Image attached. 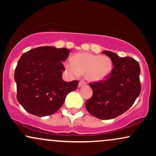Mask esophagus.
Segmentation results:
<instances>
[{
	"label": "esophagus",
	"instance_id": "34e87169",
	"mask_svg": "<svg viewBox=\"0 0 156 156\" xmlns=\"http://www.w3.org/2000/svg\"><path fill=\"white\" fill-rule=\"evenodd\" d=\"M85 84H86V83L83 81V80H80V81L79 82V83H78V87H81L82 86L85 85Z\"/></svg>",
	"mask_w": 156,
	"mask_h": 156
}]
</instances>
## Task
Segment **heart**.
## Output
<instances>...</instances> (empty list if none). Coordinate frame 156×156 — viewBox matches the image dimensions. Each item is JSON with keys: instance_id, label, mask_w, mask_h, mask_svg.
<instances>
[{"instance_id": "1", "label": "heart", "mask_w": 156, "mask_h": 156, "mask_svg": "<svg viewBox=\"0 0 156 156\" xmlns=\"http://www.w3.org/2000/svg\"><path fill=\"white\" fill-rule=\"evenodd\" d=\"M66 67L73 76L86 74L91 81H100L110 74L112 62L110 58L90 53H78L73 57V62H67Z\"/></svg>"}]
</instances>
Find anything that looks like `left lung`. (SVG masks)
Returning <instances> with one entry per match:
<instances>
[{"label": "left lung", "instance_id": "8db88e82", "mask_svg": "<svg viewBox=\"0 0 156 156\" xmlns=\"http://www.w3.org/2000/svg\"><path fill=\"white\" fill-rule=\"evenodd\" d=\"M102 53L111 58L114 67L105 80L89 83L93 94L86 102V108L98 119H110L128 111L140 94V67L131 57Z\"/></svg>", "mask_w": 156, "mask_h": 156}]
</instances>
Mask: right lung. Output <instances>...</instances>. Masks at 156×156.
<instances>
[{"instance_id":"obj_1","label":"right lung","mask_w":156,"mask_h":156,"mask_svg":"<svg viewBox=\"0 0 156 156\" xmlns=\"http://www.w3.org/2000/svg\"><path fill=\"white\" fill-rule=\"evenodd\" d=\"M67 48L44 46L21 55L15 72L17 99L26 112L38 117L54 114L64 104L68 93L78 88V80L62 79V62L69 55Z\"/></svg>"}]
</instances>
